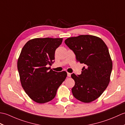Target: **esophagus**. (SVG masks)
Listing matches in <instances>:
<instances>
[{"mask_svg": "<svg viewBox=\"0 0 125 125\" xmlns=\"http://www.w3.org/2000/svg\"><path fill=\"white\" fill-rule=\"evenodd\" d=\"M67 76H68V77H70L71 76V73H67Z\"/></svg>", "mask_w": 125, "mask_h": 125, "instance_id": "obj_1", "label": "esophagus"}]
</instances>
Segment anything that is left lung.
Returning <instances> with one entry per match:
<instances>
[{
    "instance_id": "obj_1",
    "label": "left lung",
    "mask_w": 125,
    "mask_h": 125,
    "mask_svg": "<svg viewBox=\"0 0 125 125\" xmlns=\"http://www.w3.org/2000/svg\"><path fill=\"white\" fill-rule=\"evenodd\" d=\"M64 42L77 61L85 64L81 75H71L75 82L71 90L73 95L82 102H93L100 96L110 81L112 62L108 48L100 38L90 35L69 38Z\"/></svg>"
}]
</instances>
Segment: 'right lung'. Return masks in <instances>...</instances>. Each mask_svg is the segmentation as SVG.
I'll use <instances>...</instances> for the list:
<instances>
[{"instance_id": "obj_1", "label": "right lung", "mask_w": 125, "mask_h": 125, "mask_svg": "<svg viewBox=\"0 0 125 125\" xmlns=\"http://www.w3.org/2000/svg\"><path fill=\"white\" fill-rule=\"evenodd\" d=\"M62 38H36L23 46L17 66L21 84L34 102L43 104L55 98L57 89L67 76L65 71L56 72L48 65L54 62L55 50Z\"/></svg>"}]
</instances>
